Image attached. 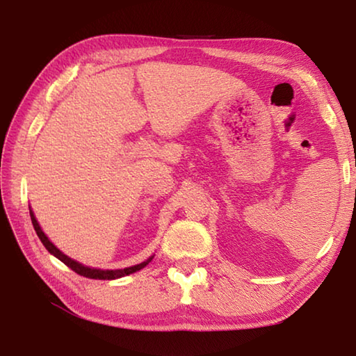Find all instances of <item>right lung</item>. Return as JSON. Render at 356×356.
<instances>
[{"instance_id":"right-lung-1","label":"right lung","mask_w":356,"mask_h":356,"mask_svg":"<svg viewBox=\"0 0 356 356\" xmlns=\"http://www.w3.org/2000/svg\"><path fill=\"white\" fill-rule=\"evenodd\" d=\"M29 213H31L32 225H34V230L37 232V236L40 238V241L43 243L44 248L48 249L49 254H53L54 257L59 258V260H60L62 263H65L67 266L73 269L76 274L87 277V279H96V280H113V279H120V277H124V275H129V274H132V273H137V270H140V269H143V268L146 266V264L152 260V257H151L149 260H146V261L140 263V264H135V266L126 268V269H115V270H108V269H107V270H102V269L87 268V266H83V264H81V263L71 260V258H68L67 255H63L62 252H60L59 249H57L56 245L48 240V236L43 234L42 229H40V225H38L37 219H35V216H34V213H32L31 210H29Z\"/></svg>"}]
</instances>
